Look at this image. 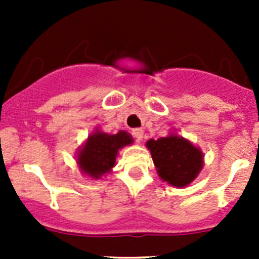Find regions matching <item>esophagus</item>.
<instances>
[{"instance_id": "1", "label": "esophagus", "mask_w": 259, "mask_h": 259, "mask_svg": "<svg viewBox=\"0 0 259 259\" xmlns=\"http://www.w3.org/2000/svg\"><path fill=\"white\" fill-rule=\"evenodd\" d=\"M133 135H134V138L138 140V142H140V140L143 139L144 132H143V129H140V127H137V129L133 130Z\"/></svg>"}]
</instances>
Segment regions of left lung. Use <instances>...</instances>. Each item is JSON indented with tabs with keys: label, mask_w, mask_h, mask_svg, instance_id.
Returning <instances> with one entry per match:
<instances>
[{
	"label": "left lung",
	"mask_w": 259,
	"mask_h": 259,
	"mask_svg": "<svg viewBox=\"0 0 259 259\" xmlns=\"http://www.w3.org/2000/svg\"><path fill=\"white\" fill-rule=\"evenodd\" d=\"M158 176L177 188L189 185L203 168V153L189 140L170 134L146 142Z\"/></svg>",
	"instance_id": "obj_1"
}]
</instances>
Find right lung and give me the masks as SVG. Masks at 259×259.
I'll return each instance as SVG.
<instances>
[{"instance_id": "obj_1", "label": "right lung", "mask_w": 259, "mask_h": 259, "mask_svg": "<svg viewBox=\"0 0 259 259\" xmlns=\"http://www.w3.org/2000/svg\"><path fill=\"white\" fill-rule=\"evenodd\" d=\"M130 144H133V138L125 130L111 135L96 129L80 148L77 165L90 178H101L104 174L110 173L115 166L120 149Z\"/></svg>"}]
</instances>
